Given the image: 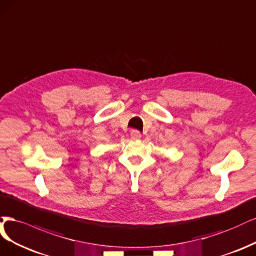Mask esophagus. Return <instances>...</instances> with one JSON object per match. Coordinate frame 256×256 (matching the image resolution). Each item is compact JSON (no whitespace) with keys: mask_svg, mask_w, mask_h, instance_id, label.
Returning <instances> with one entry per match:
<instances>
[{"mask_svg":"<svg viewBox=\"0 0 256 256\" xmlns=\"http://www.w3.org/2000/svg\"><path fill=\"white\" fill-rule=\"evenodd\" d=\"M140 137H142V134H140L138 130H132V133H130V138L132 139H133V140H139Z\"/></svg>","mask_w":256,"mask_h":256,"instance_id":"34e87169","label":"esophagus"}]
</instances>
